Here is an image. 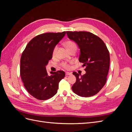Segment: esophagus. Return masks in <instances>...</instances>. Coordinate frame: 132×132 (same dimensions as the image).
Instances as JSON below:
<instances>
[{"mask_svg":"<svg viewBox=\"0 0 132 132\" xmlns=\"http://www.w3.org/2000/svg\"><path fill=\"white\" fill-rule=\"evenodd\" d=\"M71 74L70 73H69V72H66L65 73V75L66 76H68V75H71Z\"/></svg>","mask_w":132,"mask_h":132,"instance_id":"esophagus-1","label":"esophagus"}]
</instances>
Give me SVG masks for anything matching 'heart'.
<instances>
[{
	"label": "heart",
	"mask_w": 132,
	"mask_h": 132,
	"mask_svg": "<svg viewBox=\"0 0 132 132\" xmlns=\"http://www.w3.org/2000/svg\"><path fill=\"white\" fill-rule=\"evenodd\" d=\"M64 46L67 48L68 50L70 52H71L73 51H76V50H77V46L73 41L67 40L64 42ZM57 50H58V46L56 45L54 46V47L53 48V50L52 54H53V56H55V55H56L57 52ZM70 63H72V62H70ZM61 65L63 68L65 69H69L70 68V64L69 63H67V62L62 63Z\"/></svg>",
	"instance_id": "heart-1"
}]
</instances>
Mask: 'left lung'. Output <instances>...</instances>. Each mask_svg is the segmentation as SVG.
<instances>
[{"mask_svg":"<svg viewBox=\"0 0 132 132\" xmlns=\"http://www.w3.org/2000/svg\"><path fill=\"white\" fill-rule=\"evenodd\" d=\"M69 38L78 44L80 50L79 61L85 66L86 73L79 76L71 87L73 91L81 97L97 94L105 85L110 67V53L102 39L86 31H67Z\"/></svg>","mask_w":132,"mask_h":132,"instance_id":"8db88e82","label":"left lung"}]
</instances>
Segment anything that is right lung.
<instances>
[{
    "instance_id": "right-lung-1",
    "label": "right lung",
    "mask_w": 132,
    "mask_h": 132,
    "mask_svg": "<svg viewBox=\"0 0 132 132\" xmlns=\"http://www.w3.org/2000/svg\"><path fill=\"white\" fill-rule=\"evenodd\" d=\"M45 33L36 36L28 43L20 59V75L29 93L39 100H46L57 93L59 81L64 78L62 70L47 74L46 65L52 58L53 48L65 35Z\"/></svg>"
}]
</instances>
